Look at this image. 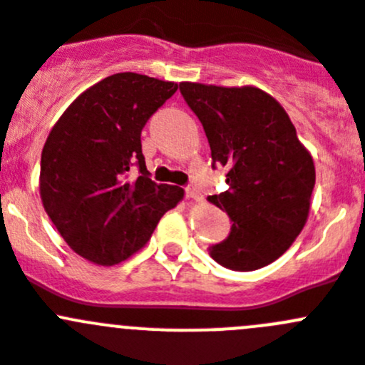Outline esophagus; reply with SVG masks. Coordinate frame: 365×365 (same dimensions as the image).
I'll return each instance as SVG.
<instances>
[{
	"label": "esophagus",
	"instance_id": "1",
	"mask_svg": "<svg viewBox=\"0 0 365 365\" xmlns=\"http://www.w3.org/2000/svg\"><path fill=\"white\" fill-rule=\"evenodd\" d=\"M185 196H187V198H190V200H200V198H202V192H200V190L196 189L194 185H187L185 187Z\"/></svg>",
	"mask_w": 365,
	"mask_h": 365
}]
</instances>
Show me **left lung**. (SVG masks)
I'll list each match as a JSON object with an SVG mask.
<instances>
[{
	"label": "left lung",
	"instance_id": "1",
	"mask_svg": "<svg viewBox=\"0 0 365 365\" xmlns=\"http://www.w3.org/2000/svg\"><path fill=\"white\" fill-rule=\"evenodd\" d=\"M180 91L205 129L212 167L227 169L229 189L209 202L229 214L232 227L209 248L212 259L237 272L274 263L308 220L312 155L284 108L259 88L182 83Z\"/></svg>",
	"mask_w": 365,
	"mask_h": 365
}]
</instances>
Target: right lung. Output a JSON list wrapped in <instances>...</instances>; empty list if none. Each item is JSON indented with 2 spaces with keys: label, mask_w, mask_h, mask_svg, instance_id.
<instances>
[{
  "label": "right lung",
  "mask_w": 365,
  "mask_h": 365,
  "mask_svg": "<svg viewBox=\"0 0 365 365\" xmlns=\"http://www.w3.org/2000/svg\"><path fill=\"white\" fill-rule=\"evenodd\" d=\"M178 84L148 75L115 73L66 108L41 153L44 210L68 247L111 267L140 250L183 189L149 178L140 135ZM133 165L141 176L127 178Z\"/></svg>",
  "instance_id": "1"
}]
</instances>
